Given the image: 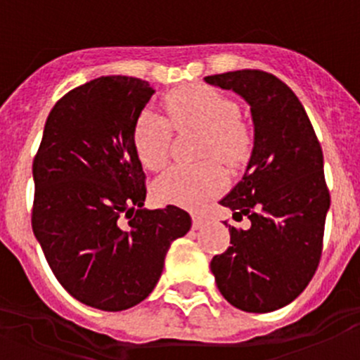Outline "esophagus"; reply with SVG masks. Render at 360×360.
I'll use <instances>...</instances> for the list:
<instances>
[{"label":"esophagus","instance_id":"esophagus-1","mask_svg":"<svg viewBox=\"0 0 360 360\" xmlns=\"http://www.w3.org/2000/svg\"><path fill=\"white\" fill-rule=\"evenodd\" d=\"M191 217H193V230H200V228H203V224L207 223V216H205V214H197V212H195Z\"/></svg>","mask_w":360,"mask_h":360}]
</instances>
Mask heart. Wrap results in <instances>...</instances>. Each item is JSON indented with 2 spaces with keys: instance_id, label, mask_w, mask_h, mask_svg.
<instances>
[{
  "instance_id": "1",
  "label": "heart",
  "mask_w": 360,
  "mask_h": 360,
  "mask_svg": "<svg viewBox=\"0 0 360 360\" xmlns=\"http://www.w3.org/2000/svg\"><path fill=\"white\" fill-rule=\"evenodd\" d=\"M167 118L144 110L132 127V144L141 163L151 170L162 169L169 158L174 129L203 134L200 157H216L230 169L248 162L254 146L249 125L240 120V108L226 94L209 85H188L165 96ZM226 184L224 169L216 160L198 165H174L155 181L158 202L198 209L219 195Z\"/></svg>"
}]
</instances>
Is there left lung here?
<instances>
[{
    "instance_id": "left-lung-1",
    "label": "left lung",
    "mask_w": 360,
    "mask_h": 360,
    "mask_svg": "<svg viewBox=\"0 0 360 360\" xmlns=\"http://www.w3.org/2000/svg\"><path fill=\"white\" fill-rule=\"evenodd\" d=\"M205 82L244 97L254 122L244 177L219 202L250 226H230L231 245L210 270L228 303L266 314L296 300L321 261L331 203L322 148L296 94L271 72L242 69Z\"/></svg>"
}]
</instances>
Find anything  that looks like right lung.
<instances>
[{"label": "right lung", "instance_id": "right-lung-1", "mask_svg": "<svg viewBox=\"0 0 360 360\" xmlns=\"http://www.w3.org/2000/svg\"><path fill=\"white\" fill-rule=\"evenodd\" d=\"M153 94L132 76L69 90L50 111L32 160L34 237L60 285L97 310L146 300L172 240L191 228L176 205L143 209L146 176L132 127Z\"/></svg>", "mask_w": 360, "mask_h": 360}]
</instances>
